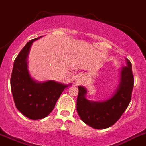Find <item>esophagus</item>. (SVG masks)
Masks as SVG:
<instances>
[{
  "label": "esophagus",
  "mask_w": 146,
  "mask_h": 146,
  "mask_svg": "<svg viewBox=\"0 0 146 146\" xmlns=\"http://www.w3.org/2000/svg\"><path fill=\"white\" fill-rule=\"evenodd\" d=\"M84 80V77L83 75H78L76 78V84H79L82 83Z\"/></svg>",
  "instance_id": "34e87169"
}]
</instances>
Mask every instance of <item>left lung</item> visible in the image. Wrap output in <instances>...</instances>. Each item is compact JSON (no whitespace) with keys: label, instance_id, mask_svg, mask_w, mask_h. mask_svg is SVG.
<instances>
[{"label":"left lung","instance_id":"left-lung-1","mask_svg":"<svg viewBox=\"0 0 146 146\" xmlns=\"http://www.w3.org/2000/svg\"><path fill=\"white\" fill-rule=\"evenodd\" d=\"M125 60L126 65L120 68L117 86L110 97L103 100H88L86 99V88L83 86H78L76 105L78 114L84 123L93 128L102 130L112 126L130 104L134 77L131 62L127 58Z\"/></svg>","mask_w":146,"mask_h":146}]
</instances>
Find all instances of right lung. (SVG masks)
<instances>
[{
  "label": "right lung",
  "mask_w": 146,
  "mask_h": 146,
  "mask_svg": "<svg viewBox=\"0 0 146 146\" xmlns=\"http://www.w3.org/2000/svg\"><path fill=\"white\" fill-rule=\"evenodd\" d=\"M42 36L28 42L13 62L11 88L16 108L24 116L33 120L47 117L54 108L62 92L72 84L58 81H37L30 75L28 57L33 42Z\"/></svg>",
  "instance_id": "1"
}]
</instances>
